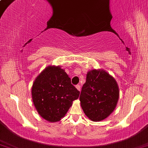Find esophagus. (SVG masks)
Here are the masks:
<instances>
[{"label": "esophagus", "instance_id": "34e87169", "mask_svg": "<svg viewBox=\"0 0 148 148\" xmlns=\"http://www.w3.org/2000/svg\"><path fill=\"white\" fill-rule=\"evenodd\" d=\"M76 88H77V89L79 90V91H81V85H79V84H77V85H76Z\"/></svg>", "mask_w": 148, "mask_h": 148}]
</instances>
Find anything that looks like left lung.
<instances>
[{
  "mask_svg": "<svg viewBox=\"0 0 148 148\" xmlns=\"http://www.w3.org/2000/svg\"><path fill=\"white\" fill-rule=\"evenodd\" d=\"M119 88L114 78L103 70L88 72L82 88L80 101L84 112L90 120H105L115 109L119 98Z\"/></svg>",
  "mask_w": 148,
  "mask_h": 148,
  "instance_id": "left-lung-1",
  "label": "left lung"
}]
</instances>
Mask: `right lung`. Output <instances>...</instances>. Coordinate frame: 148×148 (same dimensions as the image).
<instances>
[{"mask_svg":"<svg viewBox=\"0 0 148 148\" xmlns=\"http://www.w3.org/2000/svg\"><path fill=\"white\" fill-rule=\"evenodd\" d=\"M80 92L59 66H48L36 77L32 88V101L41 117L51 122L64 118Z\"/></svg>","mask_w":148,"mask_h":148,"instance_id":"obj_1","label":"right lung"}]
</instances>
